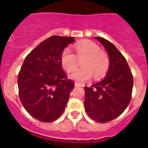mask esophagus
I'll list each match as a JSON object with an SVG mask.
<instances>
[{"mask_svg":"<svg viewBox=\"0 0 148 148\" xmlns=\"http://www.w3.org/2000/svg\"><path fill=\"white\" fill-rule=\"evenodd\" d=\"M74 86H82L83 85L81 84H79V83H77V82H75V83H74Z\"/></svg>","mask_w":148,"mask_h":148,"instance_id":"obj_1","label":"esophagus"}]
</instances>
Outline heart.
<instances>
[{"label":"heart","instance_id":"1","mask_svg":"<svg viewBox=\"0 0 148 148\" xmlns=\"http://www.w3.org/2000/svg\"><path fill=\"white\" fill-rule=\"evenodd\" d=\"M74 50L78 58H84L82 68L73 70L76 67L77 58L69 49L63 51L61 57L62 64L66 71L74 70L69 75L70 78L82 83L90 79L93 74L95 79H99L106 74L110 66V59L99 46L92 41H83L75 44Z\"/></svg>","mask_w":148,"mask_h":148}]
</instances>
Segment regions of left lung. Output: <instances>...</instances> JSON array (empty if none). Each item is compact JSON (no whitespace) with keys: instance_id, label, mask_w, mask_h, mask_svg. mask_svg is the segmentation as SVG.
I'll return each instance as SVG.
<instances>
[{"instance_id":"8db88e82","label":"left lung","mask_w":148,"mask_h":148,"mask_svg":"<svg viewBox=\"0 0 148 148\" xmlns=\"http://www.w3.org/2000/svg\"><path fill=\"white\" fill-rule=\"evenodd\" d=\"M94 38L107 51L110 66L104 79L84 87V107L91 118L104 123L117 118L129 105L133 77L126 59L115 46L101 37Z\"/></svg>"}]
</instances>
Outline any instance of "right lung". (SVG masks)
Masks as SVG:
<instances>
[{
    "label": "right lung",
    "instance_id": "1",
    "mask_svg": "<svg viewBox=\"0 0 148 148\" xmlns=\"http://www.w3.org/2000/svg\"><path fill=\"white\" fill-rule=\"evenodd\" d=\"M74 37L53 36L38 44L25 59L18 77L19 97L30 115L44 122L59 118L74 82L62 67V52Z\"/></svg>",
    "mask_w": 148,
    "mask_h": 148
}]
</instances>
